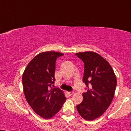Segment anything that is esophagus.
I'll use <instances>...</instances> for the list:
<instances>
[{
  "instance_id": "34e87169",
  "label": "esophagus",
  "mask_w": 131,
  "mask_h": 131,
  "mask_svg": "<svg viewBox=\"0 0 131 131\" xmlns=\"http://www.w3.org/2000/svg\"><path fill=\"white\" fill-rule=\"evenodd\" d=\"M67 94H68V95H69V96H71V95H72V94H74V92H72V91H71V92H67Z\"/></svg>"
}]
</instances>
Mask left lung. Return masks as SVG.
<instances>
[{
    "mask_svg": "<svg viewBox=\"0 0 131 131\" xmlns=\"http://www.w3.org/2000/svg\"><path fill=\"white\" fill-rule=\"evenodd\" d=\"M75 56L84 63L83 82L87 86V92L83 93V100L76 107L83 118L91 121L100 117L110 106L117 79L111 66L97 53L88 51Z\"/></svg>",
    "mask_w": 131,
    "mask_h": 131,
    "instance_id": "obj_1",
    "label": "left lung"
}]
</instances>
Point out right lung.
<instances>
[{
    "label": "right lung",
    "instance_id": "right-lung-1",
    "mask_svg": "<svg viewBox=\"0 0 131 131\" xmlns=\"http://www.w3.org/2000/svg\"><path fill=\"white\" fill-rule=\"evenodd\" d=\"M63 54L54 51L34 57L23 74L22 83L26 100L34 111L44 118H50L60 111L67 98L62 90L52 88L57 58Z\"/></svg>",
    "mask_w": 131,
    "mask_h": 131
}]
</instances>
